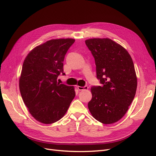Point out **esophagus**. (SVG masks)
<instances>
[{"label":"esophagus","instance_id":"obj_1","mask_svg":"<svg viewBox=\"0 0 156 156\" xmlns=\"http://www.w3.org/2000/svg\"><path fill=\"white\" fill-rule=\"evenodd\" d=\"M77 88L79 89V90H88V86H84V87H77Z\"/></svg>","mask_w":156,"mask_h":156}]
</instances>
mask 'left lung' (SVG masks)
Segmentation results:
<instances>
[{
  "label": "left lung",
  "mask_w": 156,
  "mask_h": 156,
  "mask_svg": "<svg viewBox=\"0 0 156 156\" xmlns=\"http://www.w3.org/2000/svg\"><path fill=\"white\" fill-rule=\"evenodd\" d=\"M85 44L95 60L101 84L91 88L89 111L103 124L115 123L124 116L135 96L137 80L133 62L128 52L111 39H89Z\"/></svg>",
  "instance_id": "1"
}]
</instances>
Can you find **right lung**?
Masks as SVG:
<instances>
[{
	"label": "right lung",
	"mask_w": 156,
	"mask_h": 156,
	"mask_svg": "<svg viewBox=\"0 0 156 156\" xmlns=\"http://www.w3.org/2000/svg\"><path fill=\"white\" fill-rule=\"evenodd\" d=\"M73 39L51 40L27 56L20 79L21 95L31 115L49 124L64 116L75 96L74 87L57 82L64 73L65 55Z\"/></svg>",
	"instance_id": "add662e5"
}]
</instances>
